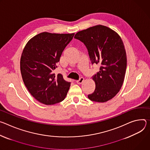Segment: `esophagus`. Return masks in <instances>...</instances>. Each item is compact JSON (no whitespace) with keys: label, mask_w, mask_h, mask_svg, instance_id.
Listing matches in <instances>:
<instances>
[{"label":"esophagus","mask_w":150,"mask_h":150,"mask_svg":"<svg viewBox=\"0 0 150 150\" xmlns=\"http://www.w3.org/2000/svg\"><path fill=\"white\" fill-rule=\"evenodd\" d=\"M84 78L83 77H80V79H79V80H76V83L77 84H81V83H82L83 82V81H84Z\"/></svg>","instance_id":"34e87169"}]
</instances>
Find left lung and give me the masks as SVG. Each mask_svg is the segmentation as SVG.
<instances>
[{
	"label": "left lung",
	"mask_w": 150,
	"mask_h": 150,
	"mask_svg": "<svg viewBox=\"0 0 150 150\" xmlns=\"http://www.w3.org/2000/svg\"><path fill=\"white\" fill-rule=\"evenodd\" d=\"M74 38L83 43L92 64H99V71L92 76L95 91L90 100L105 103L121 89L126 70L127 57L123 41L112 29L98 25L77 33Z\"/></svg>",
	"instance_id": "8db88e82"
}]
</instances>
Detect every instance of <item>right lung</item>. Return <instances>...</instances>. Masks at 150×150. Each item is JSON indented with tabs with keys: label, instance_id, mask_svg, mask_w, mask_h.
Segmentation results:
<instances>
[{
	"label": "right lung",
	"instance_id": "add662e5",
	"mask_svg": "<svg viewBox=\"0 0 150 150\" xmlns=\"http://www.w3.org/2000/svg\"><path fill=\"white\" fill-rule=\"evenodd\" d=\"M72 34L43 32L26 44L20 60V70L24 85L40 103L53 105L63 101L71 82L61 74L54 73L61 54L73 39Z\"/></svg>",
	"mask_w": 150,
	"mask_h": 150
}]
</instances>
